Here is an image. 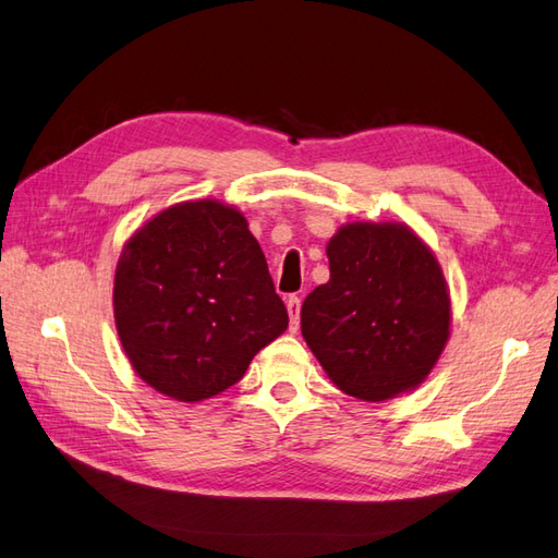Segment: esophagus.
<instances>
[{
	"label": "esophagus",
	"instance_id": "obj_1",
	"mask_svg": "<svg viewBox=\"0 0 558 558\" xmlns=\"http://www.w3.org/2000/svg\"><path fill=\"white\" fill-rule=\"evenodd\" d=\"M300 306H302L300 296H296V294L288 296V314H290V330L292 332L300 330Z\"/></svg>",
	"mask_w": 558,
	"mask_h": 558
}]
</instances>
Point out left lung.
<instances>
[{
	"mask_svg": "<svg viewBox=\"0 0 558 558\" xmlns=\"http://www.w3.org/2000/svg\"><path fill=\"white\" fill-rule=\"evenodd\" d=\"M330 280L302 304V335L349 397L385 401L425 380L449 338L437 258L407 226L349 223L328 242Z\"/></svg>",
	"mask_w": 558,
	"mask_h": 558,
	"instance_id": "obj_1",
	"label": "left lung"
}]
</instances>
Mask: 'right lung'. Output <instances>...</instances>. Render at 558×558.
Returning <instances> with one entry per match:
<instances>
[{"label": "right lung", "instance_id": "add662e5", "mask_svg": "<svg viewBox=\"0 0 558 558\" xmlns=\"http://www.w3.org/2000/svg\"><path fill=\"white\" fill-rule=\"evenodd\" d=\"M113 316L140 378L178 401L228 390L288 328L247 220L214 199L175 204L135 232L116 266Z\"/></svg>", "mask_w": 558, "mask_h": 558}]
</instances>
